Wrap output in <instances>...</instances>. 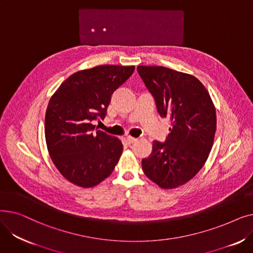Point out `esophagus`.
<instances>
[{
	"label": "esophagus",
	"instance_id": "esophagus-1",
	"mask_svg": "<svg viewBox=\"0 0 253 253\" xmlns=\"http://www.w3.org/2000/svg\"><path fill=\"white\" fill-rule=\"evenodd\" d=\"M125 140H126V142H127L128 144H131V143H133V142L136 141V138L131 137V136H127V137L125 138Z\"/></svg>",
	"mask_w": 253,
	"mask_h": 253
}]
</instances>
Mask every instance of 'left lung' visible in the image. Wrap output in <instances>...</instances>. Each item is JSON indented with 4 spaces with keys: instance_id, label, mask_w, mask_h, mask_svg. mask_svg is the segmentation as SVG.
Segmentation results:
<instances>
[{
    "instance_id": "obj_1",
    "label": "left lung",
    "mask_w": 253,
    "mask_h": 253,
    "mask_svg": "<svg viewBox=\"0 0 253 253\" xmlns=\"http://www.w3.org/2000/svg\"><path fill=\"white\" fill-rule=\"evenodd\" d=\"M158 113L171 121L165 142L153 141L142 170L162 189H175L204 166L214 141L216 113L208 91L189 74L165 66H137Z\"/></svg>"
}]
</instances>
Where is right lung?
<instances>
[{"label": "right lung", "instance_id": "obj_1", "mask_svg": "<svg viewBox=\"0 0 253 253\" xmlns=\"http://www.w3.org/2000/svg\"><path fill=\"white\" fill-rule=\"evenodd\" d=\"M135 66L99 65L70 76L50 98L45 115L49 155L61 175L81 188L95 187L115 169L123 152L119 138L97 130L112 94Z\"/></svg>", "mask_w": 253, "mask_h": 253}]
</instances>
